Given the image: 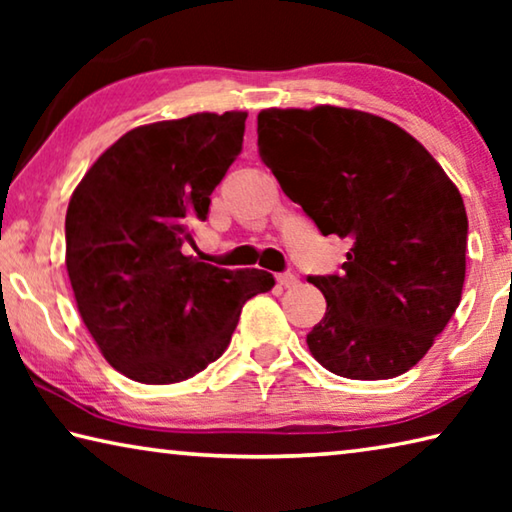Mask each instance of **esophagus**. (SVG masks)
Wrapping results in <instances>:
<instances>
[{
	"label": "esophagus",
	"instance_id": "esophagus-1",
	"mask_svg": "<svg viewBox=\"0 0 512 512\" xmlns=\"http://www.w3.org/2000/svg\"><path fill=\"white\" fill-rule=\"evenodd\" d=\"M277 284H280V287H284V289H291V287H296V284H298V277L293 273H280V275H277Z\"/></svg>",
	"mask_w": 512,
	"mask_h": 512
}]
</instances>
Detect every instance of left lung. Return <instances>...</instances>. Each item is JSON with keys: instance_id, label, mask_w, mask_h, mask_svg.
Masks as SVG:
<instances>
[{"instance_id": "left-lung-1", "label": "left lung", "mask_w": 512, "mask_h": 512, "mask_svg": "<svg viewBox=\"0 0 512 512\" xmlns=\"http://www.w3.org/2000/svg\"><path fill=\"white\" fill-rule=\"evenodd\" d=\"M259 158L320 235L350 244L341 273L309 275L327 311L307 334L320 366L393 379L418 363L461 302L467 214L413 137L361 110H262Z\"/></svg>"}]
</instances>
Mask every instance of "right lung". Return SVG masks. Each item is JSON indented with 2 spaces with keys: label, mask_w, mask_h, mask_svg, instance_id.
Returning a JSON list of instances; mask_svg holds the SVG:
<instances>
[{
  "label": "right lung",
  "mask_w": 512,
  "mask_h": 512,
  "mask_svg": "<svg viewBox=\"0 0 512 512\" xmlns=\"http://www.w3.org/2000/svg\"><path fill=\"white\" fill-rule=\"evenodd\" d=\"M246 112H198L128 131L85 173L65 216V264L85 327L112 368L176 384L228 348L266 271L187 257L192 225L237 160Z\"/></svg>",
  "instance_id": "1"
}]
</instances>
